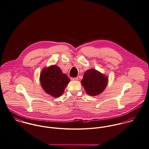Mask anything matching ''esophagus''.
<instances>
[{
  "mask_svg": "<svg viewBox=\"0 0 149 149\" xmlns=\"http://www.w3.org/2000/svg\"><path fill=\"white\" fill-rule=\"evenodd\" d=\"M71 81H78V77H76V78H71Z\"/></svg>",
  "mask_w": 149,
  "mask_h": 149,
  "instance_id": "obj_1",
  "label": "esophagus"
}]
</instances>
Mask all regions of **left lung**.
I'll list each match as a JSON object with an SVG mask.
<instances>
[{
    "label": "left lung",
    "mask_w": 149,
    "mask_h": 149,
    "mask_svg": "<svg viewBox=\"0 0 149 149\" xmlns=\"http://www.w3.org/2000/svg\"><path fill=\"white\" fill-rule=\"evenodd\" d=\"M108 81V77L104 74L95 69L90 68L84 72L81 83L88 95L97 96L104 90Z\"/></svg>",
    "instance_id": "1"
}]
</instances>
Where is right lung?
Instances as JSON below:
<instances>
[{
	"label": "right lung",
	"instance_id": "obj_1",
	"mask_svg": "<svg viewBox=\"0 0 149 149\" xmlns=\"http://www.w3.org/2000/svg\"><path fill=\"white\" fill-rule=\"evenodd\" d=\"M39 80L45 91L54 98L61 96L70 82L66 74L63 73L60 67L55 65L43 68Z\"/></svg>",
	"mask_w": 149,
	"mask_h": 149
}]
</instances>
